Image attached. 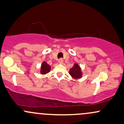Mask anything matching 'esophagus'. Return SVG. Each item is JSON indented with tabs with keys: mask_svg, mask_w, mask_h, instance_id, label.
Instances as JSON below:
<instances>
[{
	"mask_svg": "<svg viewBox=\"0 0 124 124\" xmlns=\"http://www.w3.org/2000/svg\"><path fill=\"white\" fill-rule=\"evenodd\" d=\"M59 63L60 64H63V60L62 58H61V59H59Z\"/></svg>",
	"mask_w": 124,
	"mask_h": 124,
	"instance_id": "esophagus-1",
	"label": "esophagus"
}]
</instances>
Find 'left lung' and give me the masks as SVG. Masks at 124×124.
I'll return each instance as SVG.
<instances>
[{
    "label": "left lung",
    "mask_w": 124,
    "mask_h": 124,
    "mask_svg": "<svg viewBox=\"0 0 124 124\" xmlns=\"http://www.w3.org/2000/svg\"><path fill=\"white\" fill-rule=\"evenodd\" d=\"M69 74L74 79H80L82 76V72L80 66L78 63L74 64L73 68L69 70Z\"/></svg>",
    "instance_id": "1"
}]
</instances>
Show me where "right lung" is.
Wrapping results in <instances>:
<instances>
[{
    "mask_svg": "<svg viewBox=\"0 0 124 124\" xmlns=\"http://www.w3.org/2000/svg\"><path fill=\"white\" fill-rule=\"evenodd\" d=\"M51 70V66H49L48 64L46 63V62H43L41 64V70H40V73L42 75H45V74L48 73V72H49V71Z\"/></svg>",
    "mask_w": 124,
    "mask_h": 124,
    "instance_id": "add662e5",
    "label": "right lung"
}]
</instances>
